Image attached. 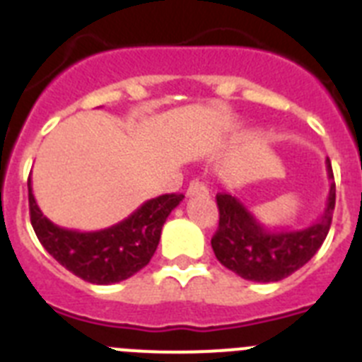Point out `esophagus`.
Here are the masks:
<instances>
[{
	"mask_svg": "<svg viewBox=\"0 0 362 362\" xmlns=\"http://www.w3.org/2000/svg\"><path fill=\"white\" fill-rule=\"evenodd\" d=\"M187 196H188V197H194V196H209V188L204 187L203 183H199V181H194V183H190V187H188Z\"/></svg>",
	"mask_w": 362,
	"mask_h": 362,
	"instance_id": "obj_1",
	"label": "esophagus"
}]
</instances>
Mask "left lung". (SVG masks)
Instances as JSON below:
<instances>
[{"label": "left lung", "instance_id": "8db88e82", "mask_svg": "<svg viewBox=\"0 0 362 362\" xmlns=\"http://www.w3.org/2000/svg\"><path fill=\"white\" fill-rule=\"evenodd\" d=\"M330 190L325 212L313 225L300 230H272L245 203L228 194H217L219 228L212 248L217 261L239 277L255 283H276L305 267L325 243L335 209V183L330 159H326Z\"/></svg>", "mask_w": 362, "mask_h": 362}]
</instances>
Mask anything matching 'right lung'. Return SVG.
<instances>
[{"label":"right lung","instance_id":"right-lung-1","mask_svg":"<svg viewBox=\"0 0 362 362\" xmlns=\"http://www.w3.org/2000/svg\"><path fill=\"white\" fill-rule=\"evenodd\" d=\"M183 197L181 194L153 197L117 225L79 232L54 225L43 216L28 177L30 223L40 243L62 267L94 284L119 283L145 268L158 248L166 217Z\"/></svg>","mask_w":362,"mask_h":362}]
</instances>
